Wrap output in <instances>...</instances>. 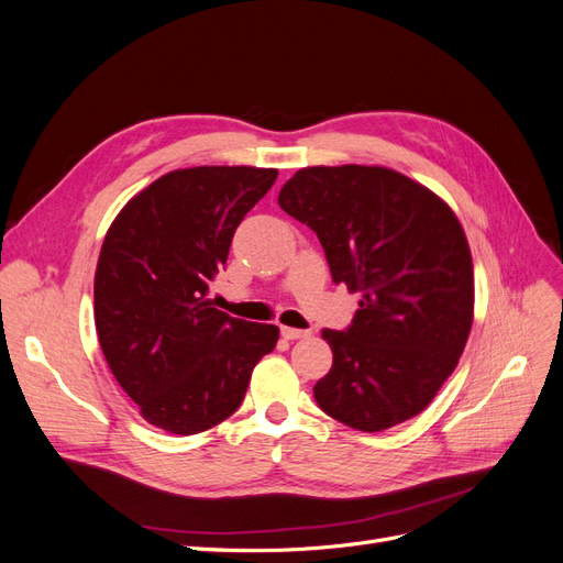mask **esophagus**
I'll return each instance as SVG.
<instances>
[{
    "label": "esophagus",
    "mask_w": 563,
    "mask_h": 563,
    "mask_svg": "<svg viewBox=\"0 0 563 563\" xmlns=\"http://www.w3.org/2000/svg\"><path fill=\"white\" fill-rule=\"evenodd\" d=\"M282 335L286 340H300V338H310L312 331H302V329H291V327H282Z\"/></svg>",
    "instance_id": "1"
}]
</instances>
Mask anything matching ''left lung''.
I'll return each mask as SVG.
<instances>
[{
	"label": "left lung",
	"instance_id": "obj_1",
	"mask_svg": "<svg viewBox=\"0 0 563 563\" xmlns=\"http://www.w3.org/2000/svg\"><path fill=\"white\" fill-rule=\"evenodd\" d=\"M279 207L317 232L335 284L360 294L345 331L321 335L323 413L362 432L418 416L457 366L474 314L472 253L444 199L385 166H310Z\"/></svg>",
	"mask_w": 563,
	"mask_h": 563
}]
</instances>
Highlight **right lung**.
<instances>
[{"mask_svg":"<svg viewBox=\"0 0 563 563\" xmlns=\"http://www.w3.org/2000/svg\"><path fill=\"white\" fill-rule=\"evenodd\" d=\"M277 168L195 166L147 185L119 211L98 255L93 317L100 350L141 416L197 434L240 408L253 366L275 350V323L211 308L236 225Z\"/></svg>","mask_w":563,"mask_h":563,"instance_id":"right-lung-1","label":"right lung"}]
</instances>
